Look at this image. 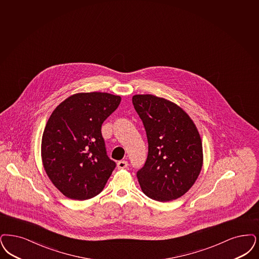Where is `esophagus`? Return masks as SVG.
<instances>
[{
  "instance_id": "obj_1",
  "label": "esophagus",
  "mask_w": 259,
  "mask_h": 259,
  "mask_svg": "<svg viewBox=\"0 0 259 259\" xmlns=\"http://www.w3.org/2000/svg\"><path fill=\"white\" fill-rule=\"evenodd\" d=\"M127 166H128V162L127 161H119L117 163V168L118 169H123V168H126Z\"/></svg>"
}]
</instances>
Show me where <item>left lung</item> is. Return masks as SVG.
Here are the masks:
<instances>
[{"label": "left lung", "mask_w": 259, "mask_h": 259, "mask_svg": "<svg viewBox=\"0 0 259 259\" xmlns=\"http://www.w3.org/2000/svg\"><path fill=\"white\" fill-rule=\"evenodd\" d=\"M147 136L148 155L137 177L145 196L171 201L195 184L203 164L197 126L176 103L152 94L132 97Z\"/></svg>", "instance_id": "8db88e82"}]
</instances>
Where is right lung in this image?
I'll use <instances>...</instances> for the list:
<instances>
[{"label":"right lung","mask_w":259,"mask_h":259,"mask_svg":"<svg viewBox=\"0 0 259 259\" xmlns=\"http://www.w3.org/2000/svg\"><path fill=\"white\" fill-rule=\"evenodd\" d=\"M120 101L111 93H76L50 115L42 135V164L65 197L85 200L102 192L115 163L107 156L101 126Z\"/></svg>","instance_id":"right-lung-1"}]
</instances>
